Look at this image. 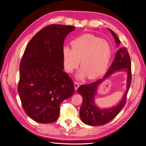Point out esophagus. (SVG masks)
I'll use <instances>...</instances> for the list:
<instances>
[{"label":"esophagus","mask_w":146,"mask_h":146,"mask_svg":"<svg viewBox=\"0 0 146 146\" xmlns=\"http://www.w3.org/2000/svg\"><path fill=\"white\" fill-rule=\"evenodd\" d=\"M74 86H75V90H77L78 87L80 86V84H79V83L77 82H74Z\"/></svg>","instance_id":"obj_1"}]
</instances>
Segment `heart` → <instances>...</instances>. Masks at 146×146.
<instances>
[{
    "label": "heart",
    "mask_w": 146,
    "mask_h": 146,
    "mask_svg": "<svg viewBox=\"0 0 146 146\" xmlns=\"http://www.w3.org/2000/svg\"><path fill=\"white\" fill-rule=\"evenodd\" d=\"M72 48L63 49V63L66 70L72 72L77 69L81 60L82 68L77 74L82 78L87 75L93 79L99 77L107 69L111 56L109 43L91 34H85L71 42Z\"/></svg>",
    "instance_id": "obj_1"
}]
</instances>
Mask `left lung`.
Instances as JSON below:
<instances>
[{
  "mask_svg": "<svg viewBox=\"0 0 146 146\" xmlns=\"http://www.w3.org/2000/svg\"><path fill=\"white\" fill-rule=\"evenodd\" d=\"M110 30L113 34L118 46L120 44V40L112 30ZM122 68H126L128 72L127 90L125 96L120 102L115 107L108 109H100L98 108L94 104V102L96 89L100 83L116 70H120ZM103 78L90 84L81 85L78 88V92L81 94L83 98V104L80 110V116L82 121L85 124L91 126L104 125L113 120L125 105L127 93L131 82V60L125 47L119 48L116 53L115 58Z\"/></svg>",
  "mask_w": 146,
  "mask_h": 146,
  "instance_id": "obj_1",
  "label": "left lung"
}]
</instances>
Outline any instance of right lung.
Returning <instances> with one entry per match:
<instances>
[{
    "label": "right lung",
    "mask_w": 146,
    "mask_h": 146,
    "mask_svg": "<svg viewBox=\"0 0 146 146\" xmlns=\"http://www.w3.org/2000/svg\"><path fill=\"white\" fill-rule=\"evenodd\" d=\"M72 25L52 24L35 34L26 47L19 66L17 91L26 114L42 123L55 121L60 104L74 92L63 71V43Z\"/></svg>",
    "instance_id": "right-lung-1"
}]
</instances>
